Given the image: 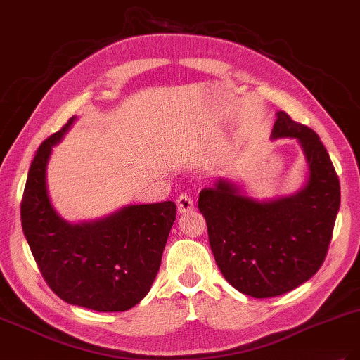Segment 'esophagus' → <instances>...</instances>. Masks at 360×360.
<instances>
[{
	"mask_svg": "<svg viewBox=\"0 0 360 360\" xmlns=\"http://www.w3.org/2000/svg\"><path fill=\"white\" fill-rule=\"evenodd\" d=\"M176 204H177L179 213H188V212L193 210V201L186 193H181L180 197L176 200Z\"/></svg>",
	"mask_w": 360,
	"mask_h": 360,
	"instance_id": "obj_1",
	"label": "esophagus"
}]
</instances>
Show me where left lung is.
I'll return each instance as SVG.
<instances>
[{
  "mask_svg": "<svg viewBox=\"0 0 360 360\" xmlns=\"http://www.w3.org/2000/svg\"><path fill=\"white\" fill-rule=\"evenodd\" d=\"M294 138L308 177L288 197L258 201L231 180L200 192L209 242L224 278L255 299L275 297L302 285L321 267L341 202L340 180L320 136L276 112L271 139Z\"/></svg>",
  "mask_w": 360,
  "mask_h": 360,
  "instance_id": "8db88e82",
  "label": "left lung"
}]
</instances>
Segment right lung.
Returning <instances> with one entry per match:
<instances>
[{
  "label": "right lung",
  "mask_w": 360,
  "mask_h": 360,
  "mask_svg": "<svg viewBox=\"0 0 360 360\" xmlns=\"http://www.w3.org/2000/svg\"><path fill=\"white\" fill-rule=\"evenodd\" d=\"M72 117L43 141L31 162L20 221L40 274L60 299L99 312H122L143 300L160 267L176 204L126 205L101 219L70 224L57 213L46 184L48 160Z\"/></svg>",
  "instance_id": "obj_1"
}]
</instances>
